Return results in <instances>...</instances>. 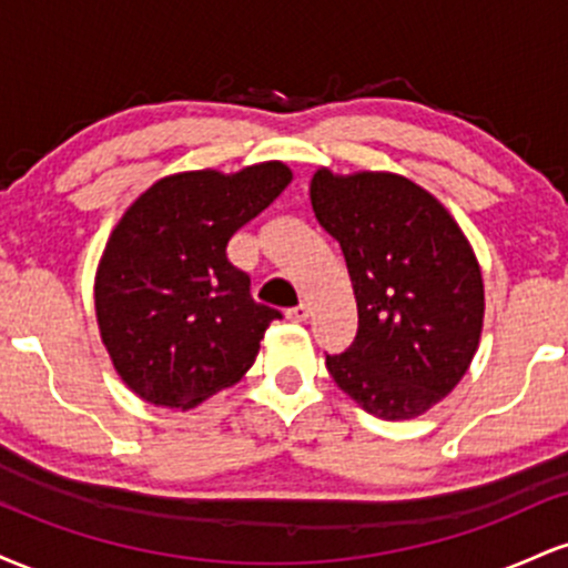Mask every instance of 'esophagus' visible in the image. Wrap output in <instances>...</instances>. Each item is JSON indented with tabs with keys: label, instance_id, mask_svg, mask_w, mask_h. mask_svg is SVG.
I'll use <instances>...</instances> for the list:
<instances>
[{
	"label": "esophagus",
	"instance_id": "esophagus-1",
	"mask_svg": "<svg viewBox=\"0 0 568 568\" xmlns=\"http://www.w3.org/2000/svg\"><path fill=\"white\" fill-rule=\"evenodd\" d=\"M306 317H310V306H306L304 302L298 306H293V310H288V321H293V323H304Z\"/></svg>",
	"mask_w": 568,
	"mask_h": 568
}]
</instances>
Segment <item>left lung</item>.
<instances>
[{"label": "left lung", "mask_w": 568, "mask_h": 568, "mask_svg": "<svg viewBox=\"0 0 568 568\" xmlns=\"http://www.w3.org/2000/svg\"><path fill=\"white\" fill-rule=\"evenodd\" d=\"M310 200L342 247L357 302L355 342L325 366L368 414L422 416L467 374L484 331L470 240L435 194L397 173L317 168Z\"/></svg>", "instance_id": "1"}]
</instances>
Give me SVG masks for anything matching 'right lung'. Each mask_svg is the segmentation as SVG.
Listing matches in <instances>:
<instances>
[{
  "instance_id": "add662e5",
  "label": "right lung",
  "mask_w": 568,
  "mask_h": 568,
  "mask_svg": "<svg viewBox=\"0 0 568 568\" xmlns=\"http://www.w3.org/2000/svg\"><path fill=\"white\" fill-rule=\"evenodd\" d=\"M291 179L277 160L173 173L116 221L95 270V321L141 400L189 410L253 366L280 312L253 302L251 277L230 264L226 245Z\"/></svg>"
}]
</instances>
